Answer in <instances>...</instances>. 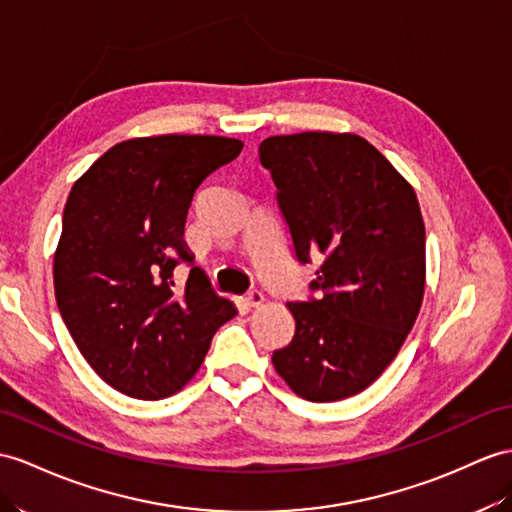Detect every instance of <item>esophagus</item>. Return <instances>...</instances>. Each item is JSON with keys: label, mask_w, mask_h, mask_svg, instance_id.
<instances>
[{"label": "esophagus", "mask_w": 512, "mask_h": 512, "mask_svg": "<svg viewBox=\"0 0 512 512\" xmlns=\"http://www.w3.org/2000/svg\"><path fill=\"white\" fill-rule=\"evenodd\" d=\"M265 302V297H263V293H260L258 289H254V291H249L247 293V297H245V304L249 306V308H258L260 304Z\"/></svg>", "instance_id": "obj_1"}]
</instances>
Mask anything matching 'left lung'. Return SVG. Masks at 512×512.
Segmentation results:
<instances>
[{
	"mask_svg": "<svg viewBox=\"0 0 512 512\" xmlns=\"http://www.w3.org/2000/svg\"><path fill=\"white\" fill-rule=\"evenodd\" d=\"M299 263L321 254L291 343L271 363L308 402L365 391L400 352L426 289L415 189L358 134L269 136L258 147Z\"/></svg>",
	"mask_w": 512,
	"mask_h": 512,
	"instance_id": "1",
	"label": "left lung"
}]
</instances>
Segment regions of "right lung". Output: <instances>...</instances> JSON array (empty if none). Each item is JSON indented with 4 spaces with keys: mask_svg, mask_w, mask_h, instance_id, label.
<instances>
[{
    "mask_svg": "<svg viewBox=\"0 0 512 512\" xmlns=\"http://www.w3.org/2000/svg\"><path fill=\"white\" fill-rule=\"evenodd\" d=\"M241 149L226 136H143L110 147L71 186L56 302L86 363L123 395L178 393L236 315L195 267L184 223L199 184ZM180 262L192 267L184 292L172 282Z\"/></svg>",
    "mask_w": 512,
    "mask_h": 512,
    "instance_id": "1",
    "label": "right lung"
}]
</instances>
